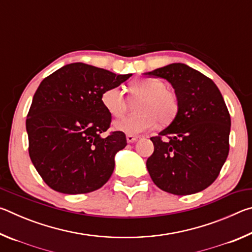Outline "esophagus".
<instances>
[{
	"label": "esophagus",
	"mask_w": 252,
	"mask_h": 252,
	"mask_svg": "<svg viewBox=\"0 0 252 252\" xmlns=\"http://www.w3.org/2000/svg\"><path fill=\"white\" fill-rule=\"evenodd\" d=\"M138 139H139V136H136V135L126 134V141H127V143H133V142H135Z\"/></svg>",
	"instance_id": "1"
}]
</instances>
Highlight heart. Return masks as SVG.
<instances>
[{"instance_id":"obj_1","label":"heart","mask_w":252,"mask_h":252,"mask_svg":"<svg viewBox=\"0 0 252 252\" xmlns=\"http://www.w3.org/2000/svg\"><path fill=\"white\" fill-rule=\"evenodd\" d=\"M133 100H140L135 105L134 116H129L113 123V129L126 134H139L158 122L168 125L178 112L176 93L165 89L164 83L158 79H140L129 85ZM104 109L112 117H121L126 112L127 100L120 87L105 89L101 95Z\"/></svg>"}]
</instances>
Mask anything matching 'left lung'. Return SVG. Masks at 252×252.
<instances>
[{
  "mask_svg": "<svg viewBox=\"0 0 252 252\" xmlns=\"http://www.w3.org/2000/svg\"><path fill=\"white\" fill-rule=\"evenodd\" d=\"M167 80L178 99L173 121L157 136L147 169L165 192H200L219 176L229 153L231 120L219 89L211 79L183 63L143 73Z\"/></svg>",
  "mask_w": 252,
  "mask_h": 252,
  "instance_id": "8db88e82",
  "label": "left lung"
}]
</instances>
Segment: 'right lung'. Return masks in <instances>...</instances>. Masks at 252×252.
<instances>
[{
    "label": "right lung",
    "instance_id": "obj_1",
    "mask_svg": "<svg viewBox=\"0 0 252 252\" xmlns=\"http://www.w3.org/2000/svg\"><path fill=\"white\" fill-rule=\"evenodd\" d=\"M131 75L76 62L40 83L27 119L29 153L51 189L88 193L108 182L114 157L126 146V139L119 131L101 135L111 123L101 95Z\"/></svg>",
    "mask_w": 252,
    "mask_h": 252
}]
</instances>
